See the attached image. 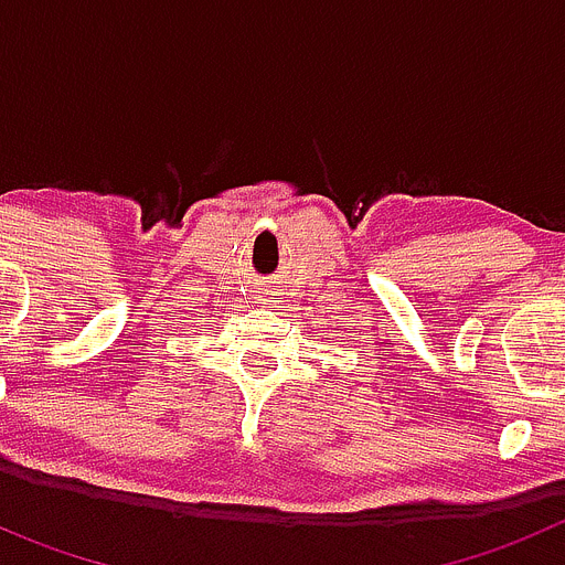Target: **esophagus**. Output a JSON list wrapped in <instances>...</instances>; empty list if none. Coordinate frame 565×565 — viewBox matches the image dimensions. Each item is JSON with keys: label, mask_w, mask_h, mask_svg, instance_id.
I'll return each mask as SVG.
<instances>
[{"label": "esophagus", "mask_w": 565, "mask_h": 565, "mask_svg": "<svg viewBox=\"0 0 565 565\" xmlns=\"http://www.w3.org/2000/svg\"><path fill=\"white\" fill-rule=\"evenodd\" d=\"M266 294H268V291H257V297H266Z\"/></svg>", "instance_id": "obj_1"}]
</instances>
